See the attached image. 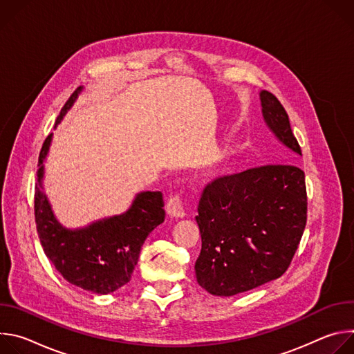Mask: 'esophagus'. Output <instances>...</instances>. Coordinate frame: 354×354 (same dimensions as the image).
<instances>
[{
  "label": "esophagus",
  "mask_w": 354,
  "mask_h": 354,
  "mask_svg": "<svg viewBox=\"0 0 354 354\" xmlns=\"http://www.w3.org/2000/svg\"><path fill=\"white\" fill-rule=\"evenodd\" d=\"M167 213L174 218H183L186 216L185 209L180 203L179 196H172L167 203Z\"/></svg>",
  "instance_id": "1"
}]
</instances>
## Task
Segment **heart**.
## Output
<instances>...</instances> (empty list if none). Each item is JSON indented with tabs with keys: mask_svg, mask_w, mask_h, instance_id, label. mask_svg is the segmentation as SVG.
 <instances>
[{
	"mask_svg": "<svg viewBox=\"0 0 354 354\" xmlns=\"http://www.w3.org/2000/svg\"><path fill=\"white\" fill-rule=\"evenodd\" d=\"M242 145L241 142L235 141L228 144L224 149H221L217 156H214L209 165H207V172L209 174H221L228 168V165L241 154Z\"/></svg>",
	"mask_w": 354,
	"mask_h": 354,
	"instance_id": "1",
	"label": "heart"
}]
</instances>
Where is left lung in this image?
<instances>
[{
	"instance_id": "left-lung-1",
	"label": "left lung",
	"mask_w": 354,
	"mask_h": 354,
	"mask_svg": "<svg viewBox=\"0 0 354 354\" xmlns=\"http://www.w3.org/2000/svg\"><path fill=\"white\" fill-rule=\"evenodd\" d=\"M259 99L269 131L301 156L277 97L261 91ZM197 213V283L220 297L257 288L279 279L298 248L307 223L304 172L294 165H268L218 178L206 186Z\"/></svg>"
}]
</instances>
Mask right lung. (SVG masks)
<instances>
[{
    "mask_svg": "<svg viewBox=\"0 0 354 354\" xmlns=\"http://www.w3.org/2000/svg\"><path fill=\"white\" fill-rule=\"evenodd\" d=\"M84 91L78 86L62 109L55 129ZM53 133L43 142L35 187V218L46 257L71 284L95 294H111L130 281L141 246L149 232L164 223L161 192H140L122 214L95 220L84 227L67 228L56 217L44 193L46 160Z\"/></svg>",
    "mask_w": 354,
    "mask_h": 354,
    "instance_id": "right-lung-1",
    "label": "right lung"
}]
</instances>
